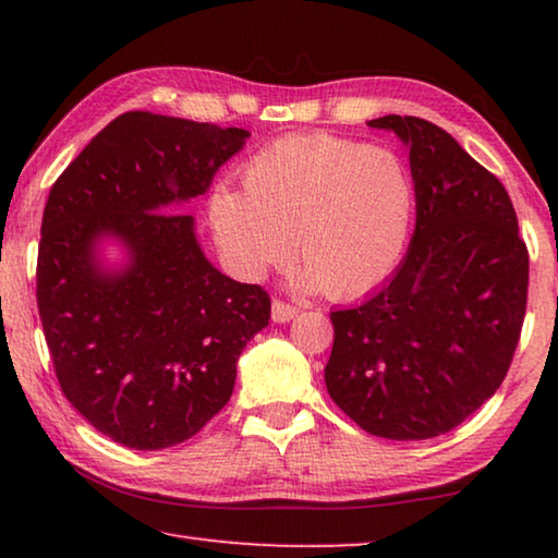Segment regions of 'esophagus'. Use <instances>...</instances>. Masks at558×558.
I'll use <instances>...</instances> for the list:
<instances>
[{
    "instance_id": "34e87169",
    "label": "esophagus",
    "mask_w": 558,
    "mask_h": 558,
    "mask_svg": "<svg viewBox=\"0 0 558 558\" xmlns=\"http://www.w3.org/2000/svg\"><path fill=\"white\" fill-rule=\"evenodd\" d=\"M295 315H298L295 305H288V302H282V300H272V307H270L272 323H278V325L290 323V319Z\"/></svg>"
}]
</instances>
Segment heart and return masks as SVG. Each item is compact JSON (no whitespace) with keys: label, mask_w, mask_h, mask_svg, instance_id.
<instances>
[{"label":"heart","mask_w":558,"mask_h":558,"mask_svg":"<svg viewBox=\"0 0 558 558\" xmlns=\"http://www.w3.org/2000/svg\"><path fill=\"white\" fill-rule=\"evenodd\" d=\"M243 186L214 184L206 216L229 268L258 280L290 256V280L332 300L379 288L399 268L415 219L401 155L335 135L282 137L243 167Z\"/></svg>","instance_id":"obj_1"}]
</instances>
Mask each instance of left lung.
<instances>
[{"label": "left lung", "mask_w": 558, "mask_h": 558, "mask_svg": "<svg viewBox=\"0 0 558 558\" xmlns=\"http://www.w3.org/2000/svg\"><path fill=\"white\" fill-rule=\"evenodd\" d=\"M409 147L415 231L369 298L329 313L332 401L359 428L426 440L460 426L507 376L526 310L529 256L509 194L428 120L366 122Z\"/></svg>", "instance_id": "obj_1"}]
</instances>
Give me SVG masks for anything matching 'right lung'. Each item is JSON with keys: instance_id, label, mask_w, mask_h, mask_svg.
Wrapping results in <instances>:
<instances>
[{"instance_id": "1", "label": "right lung", "mask_w": 558, "mask_h": 558, "mask_svg": "<svg viewBox=\"0 0 558 558\" xmlns=\"http://www.w3.org/2000/svg\"><path fill=\"white\" fill-rule=\"evenodd\" d=\"M248 130L125 112L51 186L36 300L65 399L135 450L196 436L226 403L268 292L211 266L194 216ZM119 251L109 256V248Z\"/></svg>"}]
</instances>
